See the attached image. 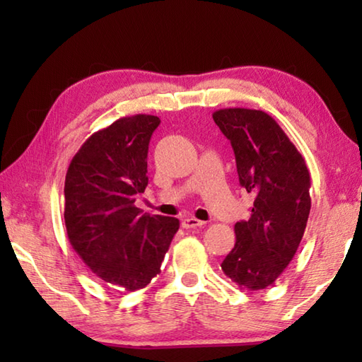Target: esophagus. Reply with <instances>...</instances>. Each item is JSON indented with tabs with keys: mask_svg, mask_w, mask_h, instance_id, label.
Here are the masks:
<instances>
[{
	"mask_svg": "<svg viewBox=\"0 0 362 362\" xmlns=\"http://www.w3.org/2000/svg\"><path fill=\"white\" fill-rule=\"evenodd\" d=\"M204 222H201V220L194 218V217H188V218H183L182 220V226L183 228H198V226H203Z\"/></svg>",
	"mask_w": 362,
	"mask_h": 362,
	"instance_id": "1",
	"label": "esophagus"
}]
</instances>
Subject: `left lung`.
Wrapping results in <instances>:
<instances>
[{
    "mask_svg": "<svg viewBox=\"0 0 362 362\" xmlns=\"http://www.w3.org/2000/svg\"><path fill=\"white\" fill-rule=\"evenodd\" d=\"M230 140L240 183L254 194L249 220L235 225L223 273L247 291L272 286L296 255L308 222L310 173L303 156L268 113L222 108L212 115Z\"/></svg>",
    "mask_w": 362,
    "mask_h": 362,
    "instance_id": "1",
    "label": "left lung"
}]
</instances>
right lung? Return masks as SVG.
Masks as SVG:
<instances>
[{
	"mask_svg": "<svg viewBox=\"0 0 362 362\" xmlns=\"http://www.w3.org/2000/svg\"><path fill=\"white\" fill-rule=\"evenodd\" d=\"M161 119L134 115L94 132L65 177V226L75 252L95 276L124 291L142 289L161 272L179 218L136 207L148 185L146 155Z\"/></svg>",
	"mask_w": 362,
	"mask_h": 362,
	"instance_id": "obj_1",
	"label": "right lung"
}]
</instances>
